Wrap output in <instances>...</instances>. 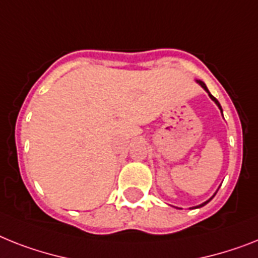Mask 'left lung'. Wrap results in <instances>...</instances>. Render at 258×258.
<instances>
[{
    "mask_svg": "<svg viewBox=\"0 0 258 258\" xmlns=\"http://www.w3.org/2000/svg\"><path fill=\"white\" fill-rule=\"evenodd\" d=\"M197 82H198V83H199V84H201V86H202V87H203V88H204V91H207V93H208V95H210V97H211V99L214 100V101H215V104H216V105H218V106H219V108H220V110H221V106H220V104H219V101H218V100H216V99H215L214 96L211 95V93H210V91H208V89H207V87H206V84H204V83H203V82H201V80H197ZM221 113H223V110H221ZM214 197H215V195H214ZM214 197H212V198H214ZM212 198H211V199H212ZM211 199H208V201H207V202H204V203H202V204H201V206H198V207H197V208H199V207H203V206H206V204H207V203H208V202H210V201H211Z\"/></svg>",
    "mask_w": 258,
    "mask_h": 258,
    "instance_id": "1",
    "label": "left lung"
}]
</instances>
